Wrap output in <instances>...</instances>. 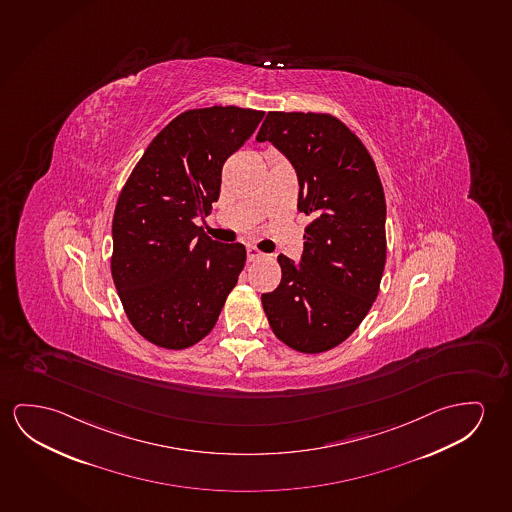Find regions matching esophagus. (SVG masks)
<instances>
[{
  "mask_svg": "<svg viewBox=\"0 0 512 512\" xmlns=\"http://www.w3.org/2000/svg\"><path fill=\"white\" fill-rule=\"evenodd\" d=\"M246 257H248V262H255V260L264 259V253L257 250V248H253V246H248L246 248Z\"/></svg>",
  "mask_w": 512,
  "mask_h": 512,
  "instance_id": "obj_1",
  "label": "esophagus"
}]
</instances>
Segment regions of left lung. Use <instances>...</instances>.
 <instances>
[{"mask_svg":"<svg viewBox=\"0 0 512 512\" xmlns=\"http://www.w3.org/2000/svg\"><path fill=\"white\" fill-rule=\"evenodd\" d=\"M259 142L296 168L298 209L310 216L301 262L278 255L282 282L262 294L278 340L324 353L353 333L378 298L386 262V202L362 140L330 113L269 111Z\"/></svg>","mask_w":512,"mask_h":512,"instance_id":"1","label":"left lung"}]
</instances>
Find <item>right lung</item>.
Wrapping results in <instances>:
<instances>
[{
	"mask_svg": "<svg viewBox=\"0 0 512 512\" xmlns=\"http://www.w3.org/2000/svg\"><path fill=\"white\" fill-rule=\"evenodd\" d=\"M262 117L237 106L184 111L149 143L118 195L111 276L129 323L154 346H195L236 287L243 244L213 241L193 220L211 214L223 163Z\"/></svg>",
	"mask_w": 512,
	"mask_h": 512,
	"instance_id": "right-lung-1",
	"label": "right lung"
}]
</instances>
